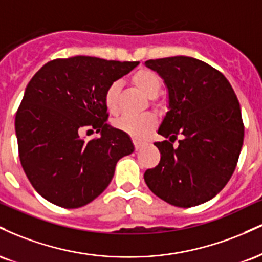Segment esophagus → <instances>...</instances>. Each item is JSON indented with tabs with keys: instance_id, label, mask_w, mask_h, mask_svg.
Masks as SVG:
<instances>
[{
	"instance_id": "esophagus-1",
	"label": "esophagus",
	"mask_w": 262,
	"mask_h": 262,
	"mask_svg": "<svg viewBox=\"0 0 262 262\" xmlns=\"http://www.w3.org/2000/svg\"><path fill=\"white\" fill-rule=\"evenodd\" d=\"M133 143H134V148H135V150H137V151H138V150H140L141 148H143L144 145H145V143H143V141H138V140H134Z\"/></svg>"
}]
</instances>
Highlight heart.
I'll list each match as a JSON object with an SVG mask.
<instances>
[{"label":"heart","mask_w":262,"mask_h":262,"mask_svg":"<svg viewBox=\"0 0 262 262\" xmlns=\"http://www.w3.org/2000/svg\"><path fill=\"white\" fill-rule=\"evenodd\" d=\"M132 82L148 97H155L160 91L161 80L158 74L149 69H140L132 75ZM119 93L121 82L113 81L104 91L103 101L108 112L116 114L119 111ZM117 129L130 135L134 139H143L156 127V117L152 113H144L140 116H123L114 122Z\"/></svg>","instance_id":"1"}]
</instances>
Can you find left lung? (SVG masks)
<instances>
[{
	"instance_id": "8db88e82",
	"label": "left lung",
	"mask_w": 262,
	"mask_h": 262,
	"mask_svg": "<svg viewBox=\"0 0 262 262\" xmlns=\"http://www.w3.org/2000/svg\"><path fill=\"white\" fill-rule=\"evenodd\" d=\"M164 79L169 112L156 141L160 162L144 173L152 193L188 208L217 196L235 170L244 141V123L235 92L217 69L189 56L148 60ZM177 135L183 139L172 143Z\"/></svg>"
}]
</instances>
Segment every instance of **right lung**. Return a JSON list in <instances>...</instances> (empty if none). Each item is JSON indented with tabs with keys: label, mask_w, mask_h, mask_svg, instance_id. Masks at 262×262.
<instances>
[{
	"label": "right lung",
	"mask_w": 262,
	"mask_h": 262,
	"mask_svg": "<svg viewBox=\"0 0 262 262\" xmlns=\"http://www.w3.org/2000/svg\"><path fill=\"white\" fill-rule=\"evenodd\" d=\"M138 64L81 55L55 59L29 81L14 122L18 152L45 200L62 208L85 206L107 188L119 159L134 151L128 134L107 124L103 96ZM93 128L100 137H80Z\"/></svg>",
	"instance_id": "obj_1"
}]
</instances>
